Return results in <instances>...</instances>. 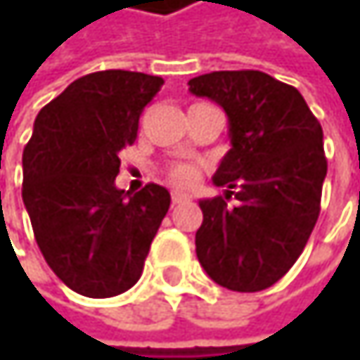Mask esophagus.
<instances>
[{
  "label": "esophagus",
  "mask_w": 360,
  "mask_h": 360,
  "mask_svg": "<svg viewBox=\"0 0 360 360\" xmlns=\"http://www.w3.org/2000/svg\"><path fill=\"white\" fill-rule=\"evenodd\" d=\"M187 200H189V195H187V193H181V191H173V195H171L173 206H177L181 202H187Z\"/></svg>",
  "instance_id": "1"
}]
</instances>
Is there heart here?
Here are the masks:
<instances>
[{"mask_svg":"<svg viewBox=\"0 0 360 360\" xmlns=\"http://www.w3.org/2000/svg\"><path fill=\"white\" fill-rule=\"evenodd\" d=\"M169 179L173 181L175 185L189 187V185H193L195 181L200 179V169L195 165H189V162H179V165L171 167Z\"/></svg>","mask_w":360,"mask_h":360,"instance_id":"1","label":"heart"}]
</instances>
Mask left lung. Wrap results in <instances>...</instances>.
Returning a JSON list of instances; mask_svg holds the SVG:
<instances>
[{
    "label": "left lung",
    "instance_id": "8db88e82",
    "mask_svg": "<svg viewBox=\"0 0 360 360\" xmlns=\"http://www.w3.org/2000/svg\"><path fill=\"white\" fill-rule=\"evenodd\" d=\"M189 91L225 110L231 137L214 173L225 198L200 200L198 260L227 290H266L298 260L319 219L323 129L296 87L260 70L200 75ZM231 195L236 207L226 206Z\"/></svg>",
    "mask_w": 360,
    "mask_h": 360
}]
</instances>
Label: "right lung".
I'll use <instances>...</instances> for the list:
<instances>
[{"instance_id":"right-lung-1","label":"right lung","mask_w":360,"mask_h":360,"mask_svg":"<svg viewBox=\"0 0 360 360\" xmlns=\"http://www.w3.org/2000/svg\"><path fill=\"white\" fill-rule=\"evenodd\" d=\"M160 77L100 70L70 83L37 114L22 154V200L49 269L77 294L110 298L137 283L171 193L116 189L118 154L137 139Z\"/></svg>"}]
</instances>
